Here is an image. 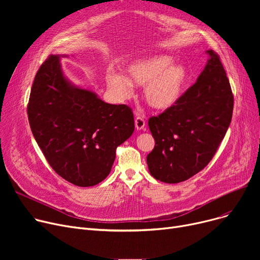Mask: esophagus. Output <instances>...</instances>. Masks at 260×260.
<instances>
[{
	"instance_id": "34e87169",
	"label": "esophagus",
	"mask_w": 260,
	"mask_h": 260,
	"mask_svg": "<svg viewBox=\"0 0 260 260\" xmlns=\"http://www.w3.org/2000/svg\"><path fill=\"white\" fill-rule=\"evenodd\" d=\"M135 125H136V128L137 129H144L145 128V120L140 117V116H137L135 118Z\"/></svg>"
}]
</instances>
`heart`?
Wrapping results in <instances>:
<instances>
[{"mask_svg":"<svg viewBox=\"0 0 260 260\" xmlns=\"http://www.w3.org/2000/svg\"><path fill=\"white\" fill-rule=\"evenodd\" d=\"M174 59L158 54L134 62L127 67L128 78L111 73L107 84L121 99L129 98L133 83L145 86L144 95L152 107L165 111L180 99L188 82L187 68L181 63H173Z\"/></svg>","mask_w":260,"mask_h":260,"instance_id":"obj_1","label":"heart"}]
</instances>
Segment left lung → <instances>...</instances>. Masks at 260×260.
Returning a JSON list of instances; mask_svg holds the SVG:
<instances>
[{
  "instance_id": "left-lung-1",
  "label": "left lung",
  "mask_w": 260,
  "mask_h": 260,
  "mask_svg": "<svg viewBox=\"0 0 260 260\" xmlns=\"http://www.w3.org/2000/svg\"><path fill=\"white\" fill-rule=\"evenodd\" d=\"M196 83L172 107L148 119L155 147L146 157L149 173L166 183H178L206 168L223 140L233 115L234 95L218 53Z\"/></svg>"
}]
</instances>
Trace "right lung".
<instances>
[{"mask_svg": "<svg viewBox=\"0 0 260 260\" xmlns=\"http://www.w3.org/2000/svg\"><path fill=\"white\" fill-rule=\"evenodd\" d=\"M34 137L49 166L77 186H92L112 170L117 147L135 129L125 104H108L73 86L58 56H49L35 77L27 104Z\"/></svg>", "mask_w": 260, "mask_h": 260, "instance_id": "right-lung-1", "label": "right lung"}]
</instances>
